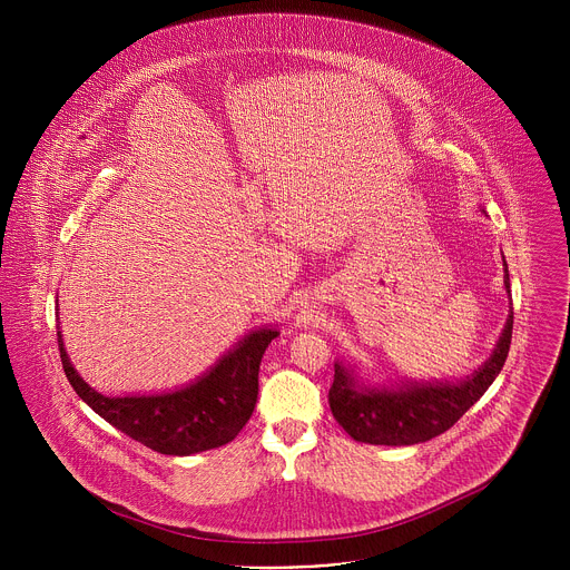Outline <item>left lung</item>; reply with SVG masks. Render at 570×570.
<instances>
[{
  "mask_svg": "<svg viewBox=\"0 0 570 570\" xmlns=\"http://www.w3.org/2000/svg\"><path fill=\"white\" fill-rule=\"evenodd\" d=\"M505 288L510 275L505 268ZM514 311H510L501 341L473 376L462 383L405 385L399 390H374L356 385L350 370L334 365V383L330 387V405L336 422L365 444L405 446L433 440L449 431L471 405L487 392L505 365L512 343Z\"/></svg>",
  "mask_w": 570,
  "mask_h": 570,
  "instance_id": "8db88e82",
  "label": "left lung"
}]
</instances>
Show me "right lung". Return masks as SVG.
<instances>
[{"mask_svg": "<svg viewBox=\"0 0 570 570\" xmlns=\"http://www.w3.org/2000/svg\"><path fill=\"white\" fill-rule=\"evenodd\" d=\"M277 338L259 330L227 352L200 381L150 396H104L71 367L58 332L67 381L95 413L144 446L165 455H191L232 442L248 424L259 392V363Z\"/></svg>", "mask_w": 570, "mask_h": 570, "instance_id": "add662e5", "label": "right lung"}]
</instances>
